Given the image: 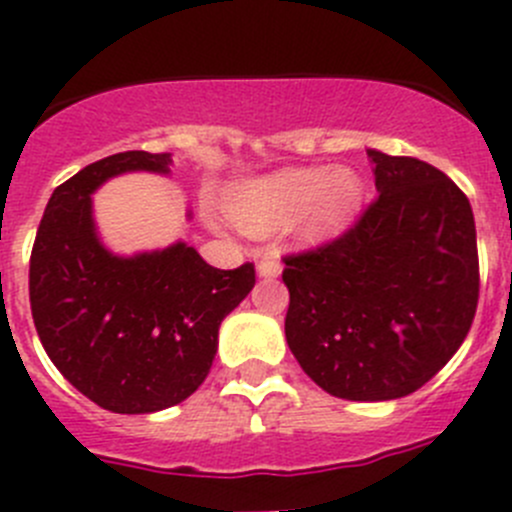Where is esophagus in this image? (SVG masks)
Instances as JSON below:
<instances>
[{
  "label": "esophagus",
  "mask_w": 512,
  "mask_h": 512,
  "mask_svg": "<svg viewBox=\"0 0 512 512\" xmlns=\"http://www.w3.org/2000/svg\"><path fill=\"white\" fill-rule=\"evenodd\" d=\"M282 272V262L277 257V252H265V255L257 260V275L260 277H277Z\"/></svg>",
  "instance_id": "esophagus-1"
}]
</instances>
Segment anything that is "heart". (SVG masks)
<instances>
[{
    "label": "heart",
    "instance_id": "obj_1",
    "mask_svg": "<svg viewBox=\"0 0 512 512\" xmlns=\"http://www.w3.org/2000/svg\"><path fill=\"white\" fill-rule=\"evenodd\" d=\"M359 200L361 180L352 170L299 168L240 188L230 210L252 235H270L292 223L302 240L319 242L349 225Z\"/></svg>",
    "mask_w": 512,
    "mask_h": 512
}]
</instances>
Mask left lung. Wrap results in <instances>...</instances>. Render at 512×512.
I'll return each instance as SVG.
<instances>
[{"mask_svg": "<svg viewBox=\"0 0 512 512\" xmlns=\"http://www.w3.org/2000/svg\"><path fill=\"white\" fill-rule=\"evenodd\" d=\"M366 153L379 198L337 240L285 257V337L327 394L391 401L433 379L471 329L476 223L446 173L418 158Z\"/></svg>", "mask_w": 512, "mask_h": 512, "instance_id": "8db88e82", "label": "left lung"}]
</instances>
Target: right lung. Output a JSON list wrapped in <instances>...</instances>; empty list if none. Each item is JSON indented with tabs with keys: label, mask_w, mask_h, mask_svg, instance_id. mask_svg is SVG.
<instances>
[{
	"label": "right lung",
	"mask_w": 512,
	"mask_h": 512,
	"mask_svg": "<svg viewBox=\"0 0 512 512\" xmlns=\"http://www.w3.org/2000/svg\"><path fill=\"white\" fill-rule=\"evenodd\" d=\"M170 153L96 160L51 193L29 260L36 334L71 386L113 414L188 399L218 352L220 322L255 287V265L210 267L185 242L118 257L98 240L91 193L131 170L168 173Z\"/></svg>",
	"instance_id": "add662e5"
}]
</instances>
